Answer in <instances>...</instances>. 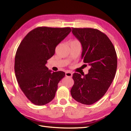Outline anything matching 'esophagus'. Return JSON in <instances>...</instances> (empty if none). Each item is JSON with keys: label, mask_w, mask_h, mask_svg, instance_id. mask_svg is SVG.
Instances as JSON below:
<instances>
[{"label": "esophagus", "mask_w": 131, "mask_h": 131, "mask_svg": "<svg viewBox=\"0 0 131 131\" xmlns=\"http://www.w3.org/2000/svg\"><path fill=\"white\" fill-rule=\"evenodd\" d=\"M65 75L66 77H72V73L71 72H66L65 73Z\"/></svg>", "instance_id": "34e87169"}]
</instances>
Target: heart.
I'll return each instance as SVG.
<instances>
[{
	"label": "heart",
	"instance_id": "obj_1",
	"mask_svg": "<svg viewBox=\"0 0 131 131\" xmlns=\"http://www.w3.org/2000/svg\"><path fill=\"white\" fill-rule=\"evenodd\" d=\"M74 41H77V40H74Z\"/></svg>",
	"mask_w": 131,
	"mask_h": 131
}]
</instances>
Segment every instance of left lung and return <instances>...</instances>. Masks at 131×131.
<instances>
[{
    "label": "left lung",
    "instance_id": "1",
    "mask_svg": "<svg viewBox=\"0 0 131 131\" xmlns=\"http://www.w3.org/2000/svg\"><path fill=\"white\" fill-rule=\"evenodd\" d=\"M72 32L82 45L81 59L90 69L83 77L78 73L73 74L71 94L77 102L91 105L104 95L113 81L117 68V53L108 36L98 29L72 28Z\"/></svg>",
    "mask_w": 131,
    "mask_h": 131
}]
</instances>
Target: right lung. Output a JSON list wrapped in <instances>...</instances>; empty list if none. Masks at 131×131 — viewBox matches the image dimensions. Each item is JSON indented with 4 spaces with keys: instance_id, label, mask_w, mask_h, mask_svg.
Returning a JSON list of instances; mask_svg holds the SVG:
<instances>
[{
    "instance_id": "obj_1",
    "label": "right lung",
    "mask_w": 131,
    "mask_h": 131,
    "mask_svg": "<svg viewBox=\"0 0 131 131\" xmlns=\"http://www.w3.org/2000/svg\"><path fill=\"white\" fill-rule=\"evenodd\" d=\"M70 27H39L20 42L15 56L14 71L19 86L33 104L43 105L54 98L63 71L52 72L46 66L55 53L57 45L70 32Z\"/></svg>"
}]
</instances>
